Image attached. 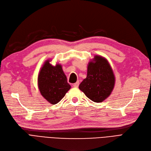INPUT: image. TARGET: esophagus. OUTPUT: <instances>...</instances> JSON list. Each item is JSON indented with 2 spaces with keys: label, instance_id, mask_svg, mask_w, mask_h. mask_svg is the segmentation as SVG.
Listing matches in <instances>:
<instances>
[{
  "label": "esophagus",
  "instance_id": "34e87169",
  "mask_svg": "<svg viewBox=\"0 0 151 151\" xmlns=\"http://www.w3.org/2000/svg\"><path fill=\"white\" fill-rule=\"evenodd\" d=\"M79 85H80V82H79V81H78L76 82L75 83H74V84H73V86L75 87V88H78V87Z\"/></svg>",
  "mask_w": 151,
  "mask_h": 151
}]
</instances>
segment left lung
Listing matches in <instances>:
<instances>
[{"instance_id":"1","label":"left lung","mask_w":151,"mask_h":151,"mask_svg":"<svg viewBox=\"0 0 151 151\" xmlns=\"http://www.w3.org/2000/svg\"><path fill=\"white\" fill-rule=\"evenodd\" d=\"M114 84L115 76L108 61L95 55L88 65L87 76L79 89L93 101L101 103L110 95Z\"/></svg>"}]
</instances>
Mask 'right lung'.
<instances>
[{"label":"right lung","instance_id":"right-lung-1","mask_svg":"<svg viewBox=\"0 0 151 151\" xmlns=\"http://www.w3.org/2000/svg\"><path fill=\"white\" fill-rule=\"evenodd\" d=\"M47 60L38 75V86L42 96L52 104L60 102L71 88L60 64L53 66Z\"/></svg>","mask_w":151,"mask_h":151}]
</instances>
